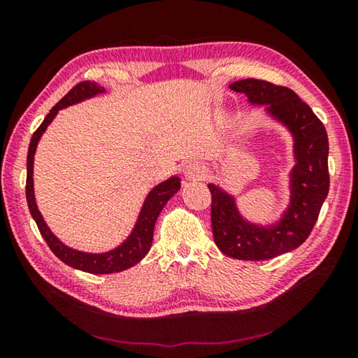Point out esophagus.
Segmentation results:
<instances>
[{"label": "esophagus", "instance_id": "obj_1", "mask_svg": "<svg viewBox=\"0 0 358 358\" xmlns=\"http://www.w3.org/2000/svg\"><path fill=\"white\" fill-rule=\"evenodd\" d=\"M207 173H208V167L205 166L203 162H199V161H192L185 167V175L191 180L205 178L207 177Z\"/></svg>", "mask_w": 358, "mask_h": 358}]
</instances>
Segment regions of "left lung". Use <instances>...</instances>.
<instances>
[{"mask_svg": "<svg viewBox=\"0 0 358 358\" xmlns=\"http://www.w3.org/2000/svg\"><path fill=\"white\" fill-rule=\"evenodd\" d=\"M230 88L265 106L294 136L296 164L290 173V205L282 220L260 227L240 216L232 196L215 185L211 192V227L215 243L229 257L266 260L299 248L310 237L330 187L329 138L311 107L292 90L257 78L234 82Z\"/></svg>", "mask_w": 358, "mask_h": 358, "instance_id": "obj_1", "label": "left lung"}]
</instances>
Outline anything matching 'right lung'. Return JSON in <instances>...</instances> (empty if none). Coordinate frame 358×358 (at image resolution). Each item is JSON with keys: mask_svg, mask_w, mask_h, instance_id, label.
Returning <instances> with one entry per match:
<instances>
[{"mask_svg": "<svg viewBox=\"0 0 358 358\" xmlns=\"http://www.w3.org/2000/svg\"><path fill=\"white\" fill-rule=\"evenodd\" d=\"M104 93V88L99 87L96 82L85 80L77 83L71 92L64 96V98L58 102V104L48 112L47 117L42 121L41 126L34 131L31 137V142H29L28 148V156H27V202L29 213H31L33 220L38 224V229L42 237H44L45 243L50 248L52 252L55 256L63 260L66 265L72 266V268L87 271V273L93 275H107V273H118V271L128 270L131 266L141 262V260L147 256L150 251L151 243H153V230L157 216L164 208V205L173 194L180 189V178L172 177L166 181H162L161 185L150 191V194L145 199V203L142 207L141 215H138V220L136 222V227L132 230L128 240H124L118 248L102 252V254H88L82 252L77 250H72L63 245L55 235L50 232V229L47 227L44 222V217L41 216L38 205L34 201V186H33V162H34V153L36 147H38V142L41 136L44 134L47 126L52 123V120L55 118L59 108H64L72 104H77L83 99L93 98V96Z\"/></svg>", "mask_w": 358, "mask_h": 358, "instance_id": "obj_1", "label": "right lung"}]
</instances>
